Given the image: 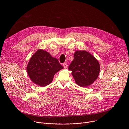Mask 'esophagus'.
Here are the masks:
<instances>
[{
	"label": "esophagus",
	"instance_id": "esophagus-1",
	"mask_svg": "<svg viewBox=\"0 0 129 129\" xmlns=\"http://www.w3.org/2000/svg\"><path fill=\"white\" fill-rule=\"evenodd\" d=\"M63 67H64V68L65 69L67 68V65L66 63H64L63 65Z\"/></svg>",
	"mask_w": 129,
	"mask_h": 129
}]
</instances>
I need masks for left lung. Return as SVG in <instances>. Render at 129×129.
<instances>
[{
    "mask_svg": "<svg viewBox=\"0 0 129 129\" xmlns=\"http://www.w3.org/2000/svg\"><path fill=\"white\" fill-rule=\"evenodd\" d=\"M74 57L69 70L72 71L75 83L83 87L90 86L99 76L100 67L98 61L86 51H76Z\"/></svg>",
    "mask_w": 129,
    "mask_h": 129,
    "instance_id": "8db88e82",
    "label": "left lung"
}]
</instances>
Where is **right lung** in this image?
<instances>
[{
  "mask_svg": "<svg viewBox=\"0 0 129 129\" xmlns=\"http://www.w3.org/2000/svg\"><path fill=\"white\" fill-rule=\"evenodd\" d=\"M63 69L57 59L43 50H38L31 57L26 71L31 81L44 87L50 84L55 73Z\"/></svg>",
  "mask_w": 129,
  "mask_h": 129,
  "instance_id": "1",
  "label": "right lung"
}]
</instances>
